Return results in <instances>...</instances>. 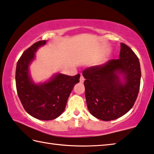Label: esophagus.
I'll use <instances>...</instances> for the list:
<instances>
[{
  "mask_svg": "<svg viewBox=\"0 0 154 154\" xmlns=\"http://www.w3.org/2000/svg\"><path fill=\"white\" fill-rule=\"evenodd\" d=\"M85 82V79H84V77H83V75H80V82H81V83H83Z\"/></svg>",
  "mask_w": 154,
  "mask_h": 154,
  "instance_id": "34e87169",
  "label": "esophagus"
}]
</instances>
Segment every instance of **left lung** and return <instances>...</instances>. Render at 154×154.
<instances>
[{"mask_svg": "<svg viewBox=\"0 0 154 154\" xmlns=\"http://www.w3.org/2000/svg\"><path fill=\"white\" fill-rule=\"evenodd\" d=\"M120 48L119 59L82 72L88 111L103 121L116 120L126 114L139 91L141 72L139 58L124 43Z\"/></svg>", "mask_w": 154, "mask_h": 154, "instance_id": "1", "label": "left lung"}]
</instances>
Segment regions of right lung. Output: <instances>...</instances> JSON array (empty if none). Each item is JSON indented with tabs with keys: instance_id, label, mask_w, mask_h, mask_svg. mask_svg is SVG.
I'll return each mask as SVG.
<instances>
[{
	"instance_id": "right-lung-1",
	"label": "right lung",
	"mask_w": 154,
	"mask_h": 154,
	"mask_svg": "<svg viewBox=\"0 0 154 154\" xmlns=\"http://www.w3.org/2000/svg\"><path fill=\"white\" fill-rule=\"evenodd\" d=\"M46 43V40L35 42L23 53L16 66L15 82L18 97L26 111L36 119L51 120L63 112L80 75L56 74L47 82L36 84L29 75V67L35 59V53Z\"/></svg>"
}]
</instances>
